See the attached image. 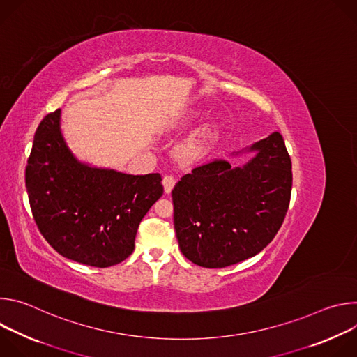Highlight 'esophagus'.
<instances>
[{"label":"esophagus","instance_id":"1","mask_svg":"<svg viewBox=\"0 0 357 357\" xmlns=\"http://www.w3.org/2000/svg\"><path fill=\"white\" fill-rule=\"evenodd\" d=\"M175 178L172 176V175H165L164 176V179H162V183H164V190H165V193L167 195H169L171 193V190L174 189V186H175Z\"/></svg>","mask_w":357,"mask_h":357}]
</instances>
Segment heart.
Returning <instances> with one entry per match:
<instances>
[{"label": "heart", "instance_id": "b5f03b06", "mask_svg": "<svg viewBox=\"0 0 357 357\" xmlns=\"http://www.w3.org/2000/svg\"><path fill=\"white\" fill-rule=\"evenodd\" d=\"M218 138V128L215 124H206L190 134L181 144V155L188 160H196L206 154Z\"/></svg>", "mask_w": 357, "mask_h": 357}]
</instances>
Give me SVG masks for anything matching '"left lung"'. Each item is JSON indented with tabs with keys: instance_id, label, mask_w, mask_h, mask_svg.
<instances>
[{
	"instance_id": "obj_1",
	"label": "left lung",
	"mask_w": 357,
	"mask_h": 357,
	"mask_svg": "<svg viewBox=\"0 0 357 357\" xmlns=\"http://www.w3.org/2000/svg\"><path fill=\"white\" fill-rule=\"evenodd\" d=\"M254 152L241 167L213 161L195 168L172 190L179 248L196 266L223 268L259 254L288 211L292 171L282 135L231 152Z\"/></svg>"
}]
</instances>
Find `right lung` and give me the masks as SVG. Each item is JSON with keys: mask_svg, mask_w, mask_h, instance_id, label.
I'll return each instance as SVG.
<instances>
[{"mask_svg": "<svg viewBox=\"0 0 357 357\" xmlns=\"http://www.w3.org/2000/svg\"><path fill=\"white\" fill-rule=\"evenodd\" d=\"M61 114H47L33 137L25 171L33 219L61 256L116 266L132 252L139 222L164 193L162 178L82 162L66 144Z\"/></svg>", "mask_w": 357, "mask_h": 357, "instance_id": "obj_1", "label": "right lung"}]
</instances>
